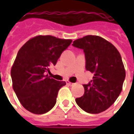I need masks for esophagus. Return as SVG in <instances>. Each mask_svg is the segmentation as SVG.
Masks as SVG:
<instances>
[{
	"mask_svg": "<svg viewBox=\"0 0 134 134\" xmlns=\"http://www.w3.org/2000/svg\"><path fill=\"white\" fill-rule=\"evenodd\" d=\"M67 84L70 86H72L74 85V83H71V82H69V81H67Z\"/></svg>",
	"mask_w": 134,
	"mask_h": 134,
	"instance_id": "1",
	"label": "esophagus"
}]
</instances>
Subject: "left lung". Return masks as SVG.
<instances>
[{"instance_id": "8db88e82", "label": "left lung", "mask_w": 134, "mask_h": 134, "mask_svg": "<svg viewBox=\"0 0 134 134\" xmlns=\"http://www.w3.org/2000/svg\"><path fill=\"white\" fill-rule=\"evenodd\" d=\"M72 46L83 49L86 69L93 79L84 84V94L76 99L80 108L88 113H99L112 105L120 95L125 70L117 48L101 37L88 35L74 41Z\"/></svg>"}]
</instances>
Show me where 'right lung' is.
Masks as SVG:
<instances>
[{
	"instance_id": "1",
	"label": "right lung",
	"mask_w": 134,
	"mask_h": 134,
	"mask_svg": "<svg viewBox=\"0 0 134 134\" xmlns=\"http://www.w3.org/2000/svg\"><path fill=\"white\" fill-rule=\"evenodd\" d=\"M71 40L51 35L30 39L20 48L11 69L14 91L22 106L35 114H44L53 108L58 90L65 81L51 79L49 67L55 65Z\"/></svg>"
}]
</instances>
